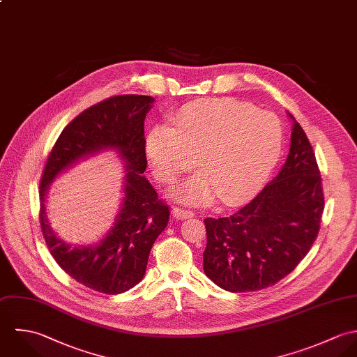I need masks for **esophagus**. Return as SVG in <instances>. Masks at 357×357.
<instances>
[{"instance_id": "34e87169", "label": "esophagus", "mask_w": 357, "mask_h": 357, "mask_svg": "<svg viewBox=\"0 0 357 357\" xmlns=\"http://www.w3.org/2000/svg\"><path fill=\"white\" fill-rule=\"evenodd\" d=\"M172 215H174V218H176V219H188V218H193L195 213L190 211V210H185V208L176 207V208L172 210Z\"/></svg>"}]
</instances>
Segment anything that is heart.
<instances>
[{"instance_id":"heart-1","label":"heart","mask_w":357,"mask_h":357,"mask_svg":"<svg viewBox=\"0 0 357 357\" xmlns=\"http://www.w3.org/2000/svg\"><path fill=\"white\" fill-rule=\"evenodd\" d=\"M172 127H154L146 154L157 179L174 183L195 167L202 169L175 190L189 204H208L219 197L226 206L252 197L276 167L283 147V126L271 112L243 100L222 98L185 105Z\"/></svg>"}]
</instances>
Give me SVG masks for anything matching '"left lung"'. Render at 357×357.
<instances>
[{"label":"left lung","instance_id":"8db88e82","mask_svg":"<svg viewBox=\"0 0 357 357\" xmlns=\"http://www.w3.org/2000/svg\"><path fill=\"white\" fill-rule=\"evenodd\" d=\"M289 117L291 146L279 175L234 214L204 219V272L226 291L276 284L305 258L319 234L321 175L305 131Z\"/></svg>","mask_w":357,"mask_h":357}]
</instances>
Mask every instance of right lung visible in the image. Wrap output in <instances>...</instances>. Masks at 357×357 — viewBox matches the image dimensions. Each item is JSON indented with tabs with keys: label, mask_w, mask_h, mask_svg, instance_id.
I'll use <instances>...</instances> for the list:
<instances>
[{
	"label": "right lung",
	"mask_w": 357,
	"mask_h": 357,
	"mask_svg": "<svg viewBox=\"0 0 357 357\" xmlns=\"http://www.w3.org/2000/svg\"><path fill=\"white\" fill-rule=\"evenodd\" d=\"M153 102L144 95H117L85 109L65 127L44 165L40 225L47 247L72 279L98 292L114 295L138 284L150 250L168 225L169 207L142 175L147 165L143 126ZM103 148H116L126 162V197L115 226L98 246L73 249L49 227L45 193L66 166Z\"/></svg>",
	"instance_id": "right-lung-1"
}]
</instances>
